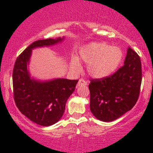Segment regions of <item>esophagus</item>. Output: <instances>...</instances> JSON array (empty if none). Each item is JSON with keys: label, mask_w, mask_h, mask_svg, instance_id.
Returning <instances> with one entry per match:
<instances>
[{"label": "esophagus", "mask_w": 153, "mask_h": 153, "mask_svg": "<svg viewBox=\"0 0 153 153\" xmlns=\"http://www.w3.org/2000/svg\"><path fill=\"white\" fill-rule=\"evenodd\" d=\"M88 84L87 80H84L83 78H80L78 82V86H82V85H86Z\"/></svg>", "instance_id": "obj_1"}]
</instances>
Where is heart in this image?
<instances>
[{
    "instance_id": "b5f03b06",
    "label": "heart",
    "mask_w": 153,
    "mask_h": 153,
    "mask_svg": "<svg viewBox=\"0 0 153 153\" xmlns=\"http://www.w3.org/2000/svg\"><path fill=\"white\" fill-rule=\"evenodd\" d=\"M80 57L88 64L87 70L91 76L102 78L111 75L118 68L122 59V52L119 47L109 46L103 42L91 43L82 47ZM72 68L79 71L80 63L77 58H73Z\"/></svg>"
}]
</instances>
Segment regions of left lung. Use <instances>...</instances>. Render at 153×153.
I'll list each match as a JSON object with an SVG mask.
<instances>
[{"label": "left lung", "mask_w": 153, "mask_h": 153, "mask_svg": "<svg viewBox=\"0 0 153 153\" xmlns=\"http://www.w3.org/2000/svg\"><path fill=\"white\" fill-rule=\"evenodd\" d=\"M140 56L128 47L124 65L112 75L91 79L90 108L103 122H112L131 110L137 101L142 83Z\"/></svg>", "instance_id": "8db88e82"}]
</instances>
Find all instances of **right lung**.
Masks as SVG:
<instances>
[{
    "instance_id": "1",
    "label": "right lung",
    "mask_w": 153,
    "mask_h": 153,
    "mask_svg": "<svg viewBox=\"0 0 153 153\" xmlns=\"http://www.w3.org/2000/svg\"><path fill=\"white\" fill-rule=\"evenodd\" d=\"M62 39H47L31 44L19 55L13 70V99L17 108L28 119L41 126H50L60 119L68 98L75 91L78 80L56 79L38 82L31 79L27 63L31 50L49 46Z\"/></svg>"
}]
</instances>
